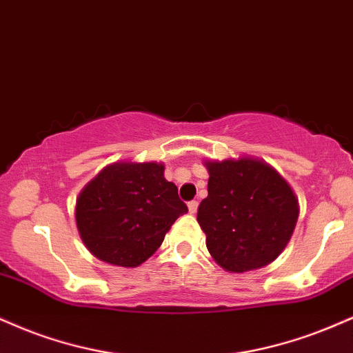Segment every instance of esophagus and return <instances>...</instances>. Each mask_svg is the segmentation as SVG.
Instances as JSON below:
<instances>
[{"label":"esophagus","instance_id":"34e87169","mask_svg":"<svg viewBox=\"0 0 353 353\" xmlns=\"http://www.w3.org/2000/svg\"><path fill=\"white\" fill-rule=\"evenodd\" d=\"M188 205H189V212H190V214H195V212H197L199 202H197V201H190V202L188 203Z\"/></svg>","mask_w":353,"mask_h":353}]
</instances>
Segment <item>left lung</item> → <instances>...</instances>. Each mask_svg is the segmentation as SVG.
<instances>
[{
    "label": "left lung",
    "mask_w": 353,
    "mask_h": 353,
    "mask_svg": "<svg viewBox=\"0 0 353 353\" xmlns=\"http://www.w3.org/2000/svg\"><path fill=\"white\" fill-rule=\"evenodd\" d=\"M209 195L197 222L207 248L232 273L270 265L290 241L298 220V201L286 181L261 161L207 163Z\"/></svg>",
    "instance_id": "8db88e82"
}]
</instances>
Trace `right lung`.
<instances>
[{"label":"right lung","instance_id":"add662e5","mask_svg":"<svg viewBox=\"0 0 353 353\" xmlns=\"http://www.w3.org/2000/svg\"><path fill=\"white\" fill-rule=\"evenodd\" d=\"M188 205L156 163H114L77 199L75 219L87 248L117 266L141 265Z\"/></svg>","mask_w":353,"mask_h":353}]
</instances>
